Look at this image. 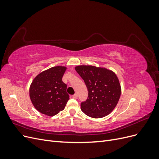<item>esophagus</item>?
<instances>
[{"label":"esophagus","mask_w":159,"mask_h":159,"mask_svg":"<svg viewBox=\"0 0 159 159\" xmlns=\"http://www.w3.org/2000/svg\"><path fill=\"white\" fill-rule=\"evenodd\" d=\"M73 98H74V99H77V98H78V94L75 93V94L73 95Z\"/></svg>","instance_id":"obj_1"}]
</instances>
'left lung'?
<instances>
[{"mask_svg": "<svg viewBox=\"0 0 159 159\" xmlns=\"http://www.w3.org/2000/svg\"><path fill=\"white\" fill-rule=\"evenodd\" d=\"M87 86L88 97L81 109L92 118L107 116L116 107L121 93L117 75L102 67L81 65L75 68Z\"/></svg>", "mask_w": 159, "mask_h": 159, "instance_id": "8db88e82", "label": "left lung"}]
</instances>
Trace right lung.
<instances>
[{"label":"right lung","mask_w":159,"mask_h":159,"mask_svg":"<svg viewBox=\"0 0 159 159\" xmlns=\"http://www.w3.org/2000/svg\"><path fill=\"white\" fill-rule=\"evenodd\" d=\"M67 68L55 66L43 71L33 80L30 86V98L35 109L52 117L64 110L70 99L67 85L62 81Z\"/></svg>","instance_id":"obj_1"}]
</instances>
